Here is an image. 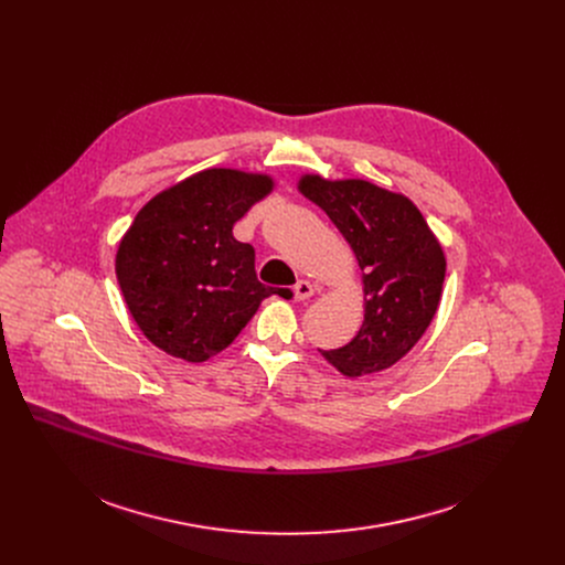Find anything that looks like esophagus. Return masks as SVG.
<instances>
[{
	"mask_svg": "<svg viewBox=\"0 0 565 565\" xmlns=\"http://www.w3.org/2000/svg\"><path fill=\"white\" fill-rule=\"evenodd\" d=\"M312 292H315V288H312V284H310V281H306V279L297 281V284H295V288H292V297H295L297 301H306V299H310V297H312Z\"/></svg>",
	"mask_w": 565,
	"mask_h": 565,
	"instance_id": "esophagus-1",
	"label": "esophagus"
}]
</instances>
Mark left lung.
I'll use <instances>...</instances> for the list:
<instances>
[{
	"label": "left lung",
	"instance_id": "8db88e82",
	"mask_svg": "<svg viewBox=\"0 0 565 565\" xmlns=\"http://www.w3.org/2000/svg\"><path fill=\"white\" fill-rule=\"evenodd\" d=\"M297 190L329 214L362 270V327L321 355L347 377L380 373L418 344L438 312L447 270L440 241L409 196L371 181L303 174Z\"/></svg>",
	"mask_w": 565,
	"mask_h": 565
}]
</instances>
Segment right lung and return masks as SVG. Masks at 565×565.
Instances as JSON below:
<instances>
[{"instance_id": "obj_1", "label": "right lung", "mask_w": 565, "mask_h": 565, "mask_svg": "<svg viewBox=\"0 0 565 565\" xmlns=\"http://www.w3.org/2000/svg\"><path fill=\"white\" fill-rule=\"evenodd\" d=\"M275 190L262 172L210 168L149 199L122 234L116 277L140 333L172 358L199 364L246 329L268 288L255 248L232 227Z\"/></svg>"}]
</instances>
